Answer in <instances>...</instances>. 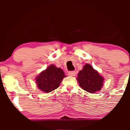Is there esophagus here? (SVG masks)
Instances as JSON below:
<instances>
[{"label": "esophagus", "instance_id": "obj_1", "mask_svg": "<svg viewBox=\"0 0 130 130\" xmlns=\"http://www.w3.org/2000/svg\"><path fill=\"white\" fill-rule=\"evenodd\" d=\"M68 75L70 76H74L76 75V71H70L68 72Z\"/></svg>", "mask_w": 130, "mask_h": 130}]
</instances>
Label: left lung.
Masks as SVG:
<instances>
[{
  "instance_id": "obj_1",
  "label": "left lung",
  "mask_w": 130,
  "mask_h": 130,
  "mask_svg": "<svg viewBox=\"0 0 130 130\" xmlns=\"http://www.w3.org/2000/svg\"><path fill=\"white\" fill-rule=\"evenodd\" d=\"M77 80L80 87L89 93H95L101 90L104 78L94 70L90 64H86L77 74Z\"/></svg>"
}]
</instances>
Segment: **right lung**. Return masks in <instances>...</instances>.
<instances>
[{
	"mask_svg": "<svg viewBox=\"0 0 130 130\" xmlns=\"http://www.w3.org/2000/svg\"><path fill=\"white\" fill-rule=\"evenodd\" d=\"M66 76L63 71L55 65H51L36 77L38 88L44 93H49L59 86Z\"/></svg>",
	"mask_w": 130,
	"mask_h": 130,
	"instance_id": "1",
	"label": "right lung"
}]
</instances>
